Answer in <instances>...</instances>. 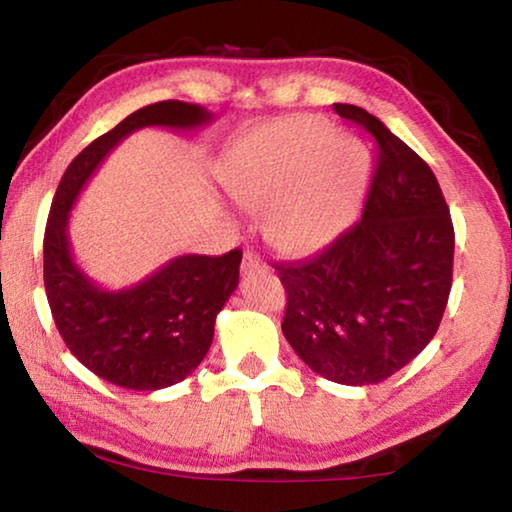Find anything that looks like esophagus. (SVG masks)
I'll use <instances>...</instances> for the list:
<instances>
[{
  "mask_svg": "<svg viewBox=\"0 0 512 512\" xmlns=\"http://www.w3.org/2000/svg\"><path fill=\"white\" fill-rule=\"evenodd\" d=\"M264 268H266L264 259L259 257L257 253H253V250H246L244 259H241V273L248 275V273H255V271H264Z\"/></svg>",
  "mask_w": 512,
  "mask_h": 512,
  "instance_id": "esophagus-1",
  "label": "esophagus"
}]
</instances>
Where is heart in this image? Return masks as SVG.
Here are the masks:
<instances>
[{
  "mask_svg": "<svg viewBox=\"0 0 512 512\" xmlns=\"http://www.w3.org/2000/svg\"><path fill=\"white\" fill-rule=\"evenodd\" d=\"M366 155L352 140L329 135L318 117H289L257 128L232 151L223 185L289 255L314 253L332 241L354 212Z\"/></svg>",
  "mask_w": 512,
  "mask_h": 512,
  "instance_id": "1",
  "label": "heart"
}]
</instances>
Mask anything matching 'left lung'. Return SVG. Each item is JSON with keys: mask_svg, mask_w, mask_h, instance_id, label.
<instances>
[{"mask_svg": "<svg viewBox=\"0 0 512 512\" xmlns=\"http://www.w3.org/2000/svg\"><path fill=\"white\" fill-rule=\"evenodd\" d=\"M336 115L375 137L361 219L309 259L275 264L287 291L282 332L320 377L379 384L427 348L443 320L454 225L429 164L359 106Z\"/></svg>", "mask_w": 512, "mask_h": 512, "instance_id": "obj_1", "label": "left lung"}]
</instances>
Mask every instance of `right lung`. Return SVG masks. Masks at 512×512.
Wrapping results in <instances>:
<instances>
[{
  "label": "right lung",
  "instance_id": "add662e5",
  "mask_svg": "<svg viewBox=\"0 0 512 512\" xmlns=\"http://www.w3.org/2000/svg\"><path fill=\"white\" fill-rule=\"evenodd\" d=\"M212 112L185 101L135 110L76 155L60 178L45 230V289L69 352L94 375L131 391H160L183 381L210 350L216 314L239 284L241 250L221 257L183 255L135 287L108 291L72 257L69 210L103 158L144 126L194 131Z\"/></svg>",
  "mask_w": 512,
  "mask_h": 512
}]
</instances>
